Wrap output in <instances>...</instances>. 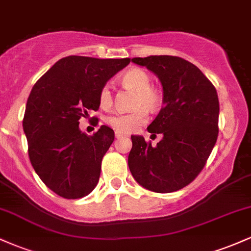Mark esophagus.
<instances>
[{
  "label": "esophagus",
  "instance_id": "obj_1",
  "mask_svg": "<svg viewBox=\"0 0 251 251\" xmlns=\"http://www.w3.org/2000/svg\"><path fill=\"white\" fill-rule=\"evenodd\" d=\"M124 137H126V135L123 134V133H120V132L116 131V138H117V139H120V138H124Z\"/></svg>",
  "mask_w": 251,
  "mask_h": 251
}]
</instances>
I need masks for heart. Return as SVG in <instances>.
Instances as JSON below:
<instances>
[{"instance_id":"obj_1","label":"heart","mask_w":251,"mask_h":251,"mask_svg":"<svg viewBox=\"0 0 251 251\" xmlns=\"http://www.w3.org/2000/svg\"><path fill=\"white\" fill-rule=\"evenodd\" d=\"M122 81L124 85L129 86L137 91L135 97V106L139 107L133 112L124 113V112H113L106 118V122L112 128L120 133H131L137 131L148 123V112L146 108L152 111L157 108L160 102V97L158 92L151 86V76L146 71L142 68H132L123 75ZM100 105L107 107L112 103V89L109 83L102 86L99 93Z\"/></svg>"}]
</instances>
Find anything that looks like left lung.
Listing matches in <instances>:
<instances>
[{
    "instance_id": "obj_1",
    "label": "left lung",
    "mask_w": 251,
    "mask_h": 251,
    "mask_svg": "<svg viewBox=\"0 0 251 251\" xmlns=\"http://www.w3.org/2000/svg\"><path fill=\"white\" fill-rule=\"evenodd\" d=\"M132 62L157 75L164 106L148 127L152 135H163L157 145L143 135L131 137L129 171L150 191H177L197 177L217 140V92L200 68L181 57L151 55Z\"/></svg>"
}]
</instances>
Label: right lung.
Listing matches in <instances>:
<instances>
[{
  "mask_svg": "<svg viewBox=\"0 0 251 251\" xmlns=\"http://www.w3.org/2000/svg\"><path fill=\"white\" fill-rule=\"evenodd\" d=\"M129 61L63 57L31 89L24 118L28 153L37 176L56 195L76 200L97 186L114 132L101 125L88 135L79 128V119L99 108L100 89Z\"/></svg>",
  "mask_w": 251,
  "mask_h": 251,
  "instance_id": "add662e5",
  "label": "right lung"
}]
</instances>
